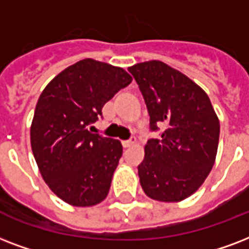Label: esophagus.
I'll use <instances>...</instances> for the list:
<instances>
[{
	"instance_id": "esophagus-1",
	"label": "esophagus",
	"mask_w": 249,
	"mask_h": 249,
	"mask_svg": "<svg viewBox=\"0 0 249 249\" xmlns=\"http://www.w3.org/2000/svg\"><path fill=\"white\" fill-rule=\"evenodd\" d=\"M122 144H123V146H124V148H128V146L134 145V144H135V139H130V140H123Z\"/></svg>"
}]
</instances>
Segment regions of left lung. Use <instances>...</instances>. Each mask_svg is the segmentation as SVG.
Masks as SVG:
<instances>
[{
  "mask_svg": "<svg viewBox=\"0 0 249 249\" xmlns=\"http://www.w3.org/2000/svg\"><path fill=\"white\" fill-rule=\"evenodd\" d=\"M151 117V130L165 131L148 140L139 179L148 197L178 203L201 187L214 165L219 119L205 90L161 61L128 67Z\"/></svg>",
  "mask_w": 249,
  "mask_h": 249,
  "instance_id": "obj_1",
  "label": "left lung"
}]
</instances>
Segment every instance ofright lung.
Masks as SVG:
<instances>
[{
  "label": "right lung",
  "instance_id": "1",
  "mask_svg": "<svg viewBox=\"0 0 249 249\" xmlns=\"http://www.w3.org/2000/svg\"><path fill=\"white\" fill-rule=\"evenodd\" d=\"M132 82L122 67L86 58L48 83L36 104L31 148L48 187L72 207L107 197L122 144L89 131L104 105Z\"/></svg>",
  "mask_w": 249,
  "mask_h": 249
}]
</instances>
